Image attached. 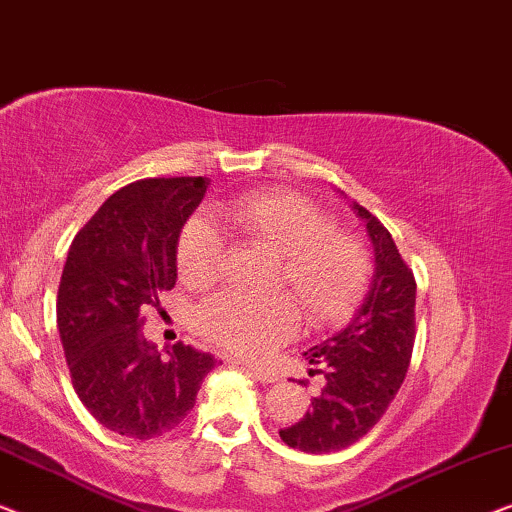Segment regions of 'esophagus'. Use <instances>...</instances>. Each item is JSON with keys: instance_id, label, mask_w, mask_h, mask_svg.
<instances>
[{"instance_id": "esophagus-1", "label": "esophagus", "mask_w": 512, "mask_h": 512, "mask_svg": "<svg viewBox=\"0 0 512 512\" xmlns=\"http://www.w3.org/2000/svg\"><path fill=\"white\" fill-rule=\"evenodd\" d=\"M246 371L253 373L259 383H276L278 376L271 369H264V366H246Z\"/></svg>"}]
</instances>
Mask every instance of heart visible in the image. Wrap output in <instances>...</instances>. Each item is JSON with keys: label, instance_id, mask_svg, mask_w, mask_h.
<instances>
[{"label": "heart", "instance_id": "1", "mask_svg": "<svg viewBox=\"0 0 512 512\" xmlns=\"http://www.w3.org/2000/svg\"><path fill=\"white\" fill-rule=\"evenodd\" d=\"M222 220L236 239L278 257L273 287L290 293L248 297L220 292L197 313L199 334L241 357H264L299 325L327 327L355 311L371 278V253L355 234L336 229L334 218L304 194L259 190L229 199ZM178 276L192 290L218 283L225 239L213 220L194 215L176 243Z\"/></svg>", "mask_w": 512, "mask_h": 512}]
</instances>
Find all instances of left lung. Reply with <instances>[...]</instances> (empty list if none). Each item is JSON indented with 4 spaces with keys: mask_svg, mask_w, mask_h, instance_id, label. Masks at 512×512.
I'll use <instances>...</instances> for the list:
<instances>
[{
    "mask_svg": "<svg viewBox=\"0 0 512 512\" xmlns=\"http://www.w3.org/2000/svg\"><path fill=\"white\" fill-rule=\"evenodd\" d=\"M376 248V273L364 304L338 334L304 352L325 387L280 438L294 450L327 455L359 441L397 397L415 341V276L392 234L355 204Z\"/></svg>",
    "mask_w": 512,
    "mask_h": 512,
    "instance_id": "1",
    "label": "left lung"
}]
</instances>
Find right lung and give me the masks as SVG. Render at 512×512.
Here are the masks:
<instances>
[{"instance_id": "1", "label": "right lung", "mask_w": 512, "mask_h": 512, "mask_svg": "<svg viewBox=\"0 0 512 512\" xmlns=\"http://www.w3.org/2000/svg\"><path fill=\"white\" fill-rule=\"evenodd\" d=\"M204 176L143 178L111 194L71 243L57 292V329L71 385L99 424L136 441L176 429L215 357L143 336L176 285V243L204 199Z\"/></svg>"}]
</instances>
